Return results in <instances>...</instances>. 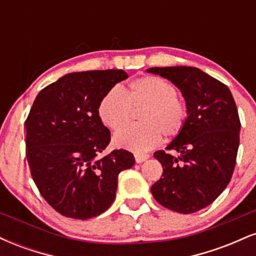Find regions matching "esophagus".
<instances>
[{
    "instance_id": "obj_1",
    "label": "esophagus",
    "mask_w": 256,
    "mask_h": 256,
    "mask_svg": "<svg viewBox=\"0 0 256 256\" xmlns=\"http://www.w3.org/2000/svg\"><path fill=\"white\" fill-rule=\"evenodd\" d=\"M134 158H136V162H143V161H146V158H149V155L148 154H138V152H136L134 154Z\"/></svg>"
}]
</instances>
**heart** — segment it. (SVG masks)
I'll return each instance as SVG.
<instances>
[{
    "label": "heart",
    "instance_id": "heart-1",
    "mask_svg": "<svg viewBox=\"0 0 256 256\" xmlns=\"http://www.w3.org/2000/svg\"><path fill=\"white\" fill-rule=\"evenodd\" d=\"M140 108V124L116 131V146L136 152L150 150L160 142L161 134L177 137L189 116L188 102L179 95L177 86L156 76L134 79L124 92L119 88H112L100 101L98 112L107 128L116 130L130 120L132 110Z\"/></svg>",
    "mask_w": 256,
    "mask_h": 256
}]
</instances>
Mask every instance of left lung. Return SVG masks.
<instances>
[{
	"instance_id": "obj_1",
	"label": "left lung",
	"mask_w": 256,
	"mask_h": 256,
	"mask_svg": "<svg viewBox=\"0 0 256 256\" xmlns=\"http://www.w3.org/2000/svg\"><path fill=\"white\" fill-rule=\"evenodd\" d=\"M183 94L189 116L166 150L154 152L162 178L152 186L154 198L174 212L190 214L210 204L230 183L240 146V122L231 91L196 67H152Z\"/></svg>"
}]
</instances>
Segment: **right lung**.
Here are the masks:
<instances>
[{"label": "right lung", "mask_w": 256, "mask_h": 256, "mask_svg": "<svg viewBox=\"0 0 256 256\" xmlns=\"http://www.w3.org/2000/svg\"><path fill=\"white\" fill-rule=\"evenodd\" d=\"M122 70L74 72L38 94L25 122L26 158L32 179L49 204L67 218L90 219L116 198L118 176L134 164L132 152L116 149L98 116V104Z\"/></svg>", "instance_id": "1"}]
</instances>
